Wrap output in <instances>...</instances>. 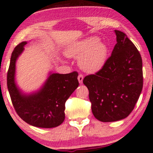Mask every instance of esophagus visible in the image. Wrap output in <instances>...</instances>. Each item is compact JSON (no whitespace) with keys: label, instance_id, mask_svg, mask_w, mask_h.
<instances>
[{"label":"esophagus","instance_id":"1","mask_svg":"<svg viewBox=\"0 0 153 153\" xmlns=\"http://www.w3.org/2000/svg\"><path fill=\"white\" fill-rule=\"evenodd\" d=\"M83 79H84V76H83V74L79 75V76H78V81H79V84H82Z\"/></svg>","mask_w":153,"mask_h":153}]
</instances>
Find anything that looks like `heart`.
<instances>
[{"label":"heart","mask_w":153,"mask_h":153,"mask_svg":"<svg viewBox=\"0 0 153 153\" xmlns=\"http://www.w3.org/2000/svg\"><path fill=\"white\" fill-rule=\"evenodd\" d=\"M65 54L71 58L79 56L78 64L81 69L86 72L95 73L104 67L108 48L99 37H89L71 43L66 50Z\"/></svg>","instance_id":"b5f03b06"}]
</instances>
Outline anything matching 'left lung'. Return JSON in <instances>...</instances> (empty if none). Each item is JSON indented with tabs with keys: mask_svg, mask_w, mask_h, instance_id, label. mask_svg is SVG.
I'll return each instance as SVG.
<instances>
[{
	"mask_svg": "<svg viewBox=\"0 0 153 153\" xmlns=\"http://www.w3.org/2000/svg\"><path fill=\"white\" fill-rule=\"evenodd\" d=\"M117 43L104 67L84 77L91 110L102 122H114L128 116L143 85V62L136 47L125 33L115 30Z\"/></svg>",
	"mask_w": 153,
	"mask_h": 153,
	"instance_id": "8db88e82",
	"label": "left lung"
}]
</instances>
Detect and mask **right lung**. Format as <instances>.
I'll return each mask as SVG.
<instances>
[{"label": "right lung", "mask_w": 153, "mask_h": 153, "mask_svg": "<svg viewBox=\"0 0 153 153\" xmlns=\"http://www.w3.org/2000/svg\"><path fill=\"white\" fill-rule=\"evenodd\" d=\"M27 42L13 50L7 75V85L16 113L25 122L38 128H50L59 126L65 118V102L78 87L76 71L66 74L50 73L42 88L35 93L23 94L15 82L16 63Z\"/></svg>", "instance_id": "add662e5"}]
</instances>
